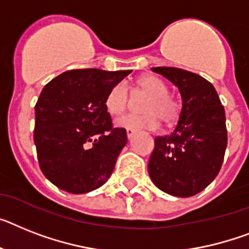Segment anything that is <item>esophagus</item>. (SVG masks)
Listing matches in <instances>:
<instances>
[{
	"instance_id": "esophagus-1",
	"label": "esophagus",
	"mask_w": 249,
	"mask_h": 249,
	"mask_svg": "<svg viewBox=\"0 0 249 249\" xmlns=\"http://www.w3.org/2000/svg\"><path fill=\"white\" fill-rule=\"evenodd\" d=\"M134 133H135L134 129H126V135H128L129 139H131V138H133Z\"/></svg>"
}]
</instances>
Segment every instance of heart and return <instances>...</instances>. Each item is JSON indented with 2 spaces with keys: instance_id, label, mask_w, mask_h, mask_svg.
Wrapping results in <instances>:
<instances>
[{
  "instance_id": "b5f03b06",
  "label": "heart",
  "mask_w": 249,
  "mask_h": 249,
  "mask_svg": "<svg viewBox=\"0 0 249 249\" xmlns=\"http://www.w3.org/2000/svg\"><path fill=\"white\" fill-rule=\"evenodd\" d=\"M137 89L149 96L143 107L144 115L129 114L115 121L119 128L145 129L153 130L158 128L160 119L166 125L173 124L178 119L181 105L177 100L168 96L166 83L154 76H145L138 79ZM129 93L124 83H116L108 89L105 97V108L110 115L118 116L125 111L128 106Z\"/></svg>"
}]
</instances>
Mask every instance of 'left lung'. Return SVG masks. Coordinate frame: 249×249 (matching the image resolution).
Instances as JSON below:
<instances>
[{
    "mask_svg": "<svg viewBox=\"0 0 249 249\" xmlns=\"http://www.w3.org/2000/svg\"><path fill=\"white\" fill-rule=\"evenodd\" d=\"M177 86L182 108L170 135L157 137L148 162L154 185L177 197H190L218 176L228 143L224 106L204 77L175 68H152Z\"/></svg>",
    "mask_w": 249,
    "mask_h": 249,
    "instance_id": "obj_1",
    "label": "left lung"
}]
</instances>
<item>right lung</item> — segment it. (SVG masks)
<instances>
[{
	"instance_id": "right-lung-1",
	"label": "right lung",
	"mask_w": 249,
	"mask_h": 249,
	"mask_svg": "<svg viewBox=\"0 0 249 249\" xmlns=\"http://www.w3.org/2000/svg\"><path fill=\"white\" fill-rule=\"evenodd\" d=\"M131 71L72 70L53 78L35 105L34 143L44 176L58 189L86 194L114 171L128 142L105 108L112 86Z\"/></svg>"
}]
</instances>
